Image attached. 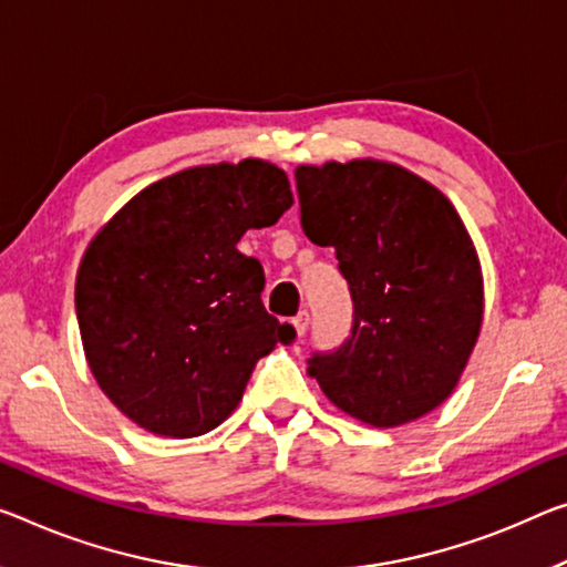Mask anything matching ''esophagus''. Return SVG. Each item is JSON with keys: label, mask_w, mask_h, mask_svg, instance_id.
I'll return each instance as SVG.
<instances>
[{"label": "esophagus", "mask_w": 567, "mask_h": 567, "mask_svg": "<svg viewBox=\"0 0 567 567\" xmlns=\"http://www.w3.org/2000/svg\"><path fill=\"white\" fill-rule=\"evenodd\" d=\"M293 329H296V334H299V337L307 334V329H309V313L307 311H301L299 317L293 319Z\"/></svg>", "instance_id": "1"}]
</instances>
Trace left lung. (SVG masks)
Instances as JSON below:
<instances>
[{
	"mask_svg": "<svg viewBox=\"0 0 567 567\" xmlns=\"http://www.w3.org/2000/svg\"><path fill=\"white\" fill-rule=\"evenodd\" d=\"M301 228L337 250L352 337L313 354L321 393L372 429L417 421L454 393L484 321V276L451 199L393 162L296 167Z\"/></svg>",
	"mask_w": 567,
	"mask_h": 567,
	"instance_id": "1",
	"label": "left lung"
}]
</instances>
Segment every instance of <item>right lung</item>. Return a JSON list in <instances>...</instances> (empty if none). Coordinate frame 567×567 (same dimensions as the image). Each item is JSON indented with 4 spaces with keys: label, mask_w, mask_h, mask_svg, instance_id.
<instances>
[{
    "label": "right lung",
    "mask_w": 567,
    "mask_h": 567,
    "mask_svg": "<svg viewBox=\"0 0 567 567\" xmlns=\"http://www.w3.org/2000/svg\"><path fill=\"white\" fill-rule=\"evenodd\" d=\"M293 205L266 159L203 164L144 187L93 235L75 276L85 362L138 429L195 439L238 408L256 362L293 342L264 309L246 230Z\"/></svg>",
    "instance_id": "obj_1"
}]
</instances>
